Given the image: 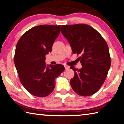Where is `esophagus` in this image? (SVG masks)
Listing matches in <instances>:
<instances>
[{
    "mask_svg": "<svg viewBox=\"0 0 124 124\" xmlns=\"http://www.w3.org/2000/svg\"><path fill=\"white\" fill-rule=\"evenodd\" d=\"M64 68H65L66 70H68V68H70L69 66H67V65H64Z\"/></svg>",
    "mask_w": 124,
    "mask_h": 124,
    "instance_id": "34e87169",
    "label": "esophagus"
}]
</instances>
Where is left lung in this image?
I'll use <instances>...</instances> for the list:
<instances>
[{
	"instance_id": "obj_1",
	"label": "left lung",
	"mask_w": 124,
	"mask_h": 124,
	"mask_svg": "<svg viewBox=\"0 0 124 124\" xmlns=\"http://www.w3.org/2000/svg\"><path fill=\"white\" fill-rule=\"evenodd\" d=\"M61 32L71 46L73 53L81 54L82 68H70L75 76L70 81L76 93L88 96L99 90L106 78L111 66L109 49L97 31L87 24L62 25Z\"/></svg>"
}]
</instances>
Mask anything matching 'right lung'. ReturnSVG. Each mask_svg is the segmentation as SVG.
Returning <instances> with one entry per match:
<instances>
[{
	"mask_svg": "<svg viewBox=\"0 0 124 124\" xmlns=\"http://www.w3.org/2000/svg\"><path fill=\"white\" fill-rule=\"evenodd\" d=\"M61 31V25H41L27 31L16 46L14 64L20 81L32 95L46 97L56 86V78L64 71L62 64L46 65V54Z\"/></svg>",
	"mask_w": 124,
	"mask_h": 124,
	"instance_id": "right-lung-1",
	"label": "right lung"
}]
</instances>
